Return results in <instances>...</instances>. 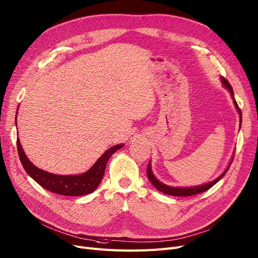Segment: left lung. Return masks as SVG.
<instances>
[{"mask_svg": "<svg viewBox=\"0 0 258 258\" xmlns=\"http://www.w3.org/2000/svg\"><path fill=\"white\" fill-rule=\"evenodd\" d=\"M220 80H221V83L223 84V86H225L226 88H228V91L230 92V94H231V96H232V98H233L234 105H235V107H236V109L238 110V113H239V115H240L239 117H240V123H241V110H240V108L238 107V104H237V102H236V100L234 99L233 88H232V86L230 85V83L228 82V80L225 79V78H223V77H221ZM233 158H234V156L232 157V159H231V161H230L228 167L225 170V172H223L219 177H217V178L215 179V180H213V181H211V182H209V183H206V184H203V185H198V186H192V187H174V186L166 185V184L160 182V181L158 180V179H157V178L154 176V174H153V172H152L151 162H149L148 169H147V174H148V177H149V179H150L151 183H152L157 189H158V191H160V192H162V193H164V194L172 195V196H179V197L192 196V195H196V194H199V193L206 192V191H208L209 188H211L213 185H214L215 183H217V182L220 180V179H221L223 176H225V174L228 172V170L230 169V165H231V163H232V161H233Z\"/></svg>", "mask_w": 258, "mask_h": 258, "instance_id": "1", "label": "left lung"}]
</instances>
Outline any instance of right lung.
I'll use <instances>...</instances> for the list:
<instances>
[{
	"label": "right lung",
	"instance_id": "obj_1",
	"mask_svg": "<svg viewBox=\"0 0 258 258\" xmlns=\"http://www.w3.org/2000/svg\"><path fill=\"white\" fill-rule=\"evenodd\" d=\"M18 115V114H17ZM17 125V117H16ZM18 153L22 165L25 169L26 173L38 182L42 187L48 189V191L65 196H83L86 194L93 193L98 185L101 182L105 166L108 159L117 150L121 149L123 144L114 145L113 148L108 149L100 158L95 162V164L87 172L80 175H55L43 171L32 164L27 158L19 138L17 139Z\"/></svg>",
	"mask_w": 258,
	"mask_h": 258
}]
</instances>
